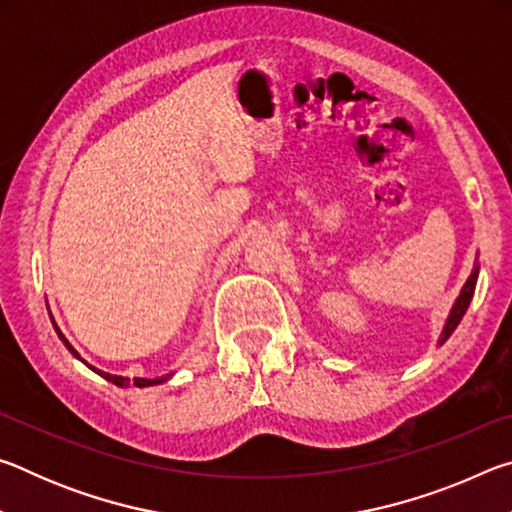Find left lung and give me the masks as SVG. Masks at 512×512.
<instances>
[{
	"mask_svg": "<svg viewBox=\"0 0 512 512\" xmlns=\"http://www.w3.org/2000/svg\"><path fill=\"white\" fill-rule=\"evenodd\" d=\"M476 277H479V268H474L472 275L467 277V282H465V287L461 291V296H458L456 305L452 309V314H449V318H447L445 329H443V336H440V343H445L449 336H452V332L458 327V323H461V318L465 316L467 307H470V300L474 296V287H476Z\"/></svg>",
	"mask_w": 512,
	"mask_h": 512,
	"instance_id": "1",
	"label": "left lung"
}]
</instances>
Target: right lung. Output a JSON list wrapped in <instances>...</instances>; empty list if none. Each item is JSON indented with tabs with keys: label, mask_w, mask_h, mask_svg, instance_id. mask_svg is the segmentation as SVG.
I'll return each instance as SVG.
<instances>
[{
	"label": "right lung",
	"mask_w": 512,
	"mask_h": 512,
	"mask_svg": "<svg viewBox=\"0 0 512 512\" xmlns=\"http://www.w3.org/2000/svg\"><path fill=\"white\" fill-rule=\"evenodd\" d=\"M51 316V314H49ZM51 323H54V318H51ZM54 327H56V332H58V336H60V341H63L65 343V348L69 350V352H72L74 354V357L76 359H81L79 357V352H76L74 348H72V345H69V341L65 339V336H63V332H60V329H58V325L54 323ZM83 361V359H81ZM85 363V361H83ZM92 368V366H90ZM94 372H99V375L103 377V379H108V381H112V384H115V386H128V384H131V381H133V384L135 386H153V384H162V381H167L171 375H164V377H155V379H146V377H133V379H128V377H119V375H110V372H103V370H97V368H92Z\"/></svg>",
	"instance_id": "right-lung-1"
}]
</instances>
